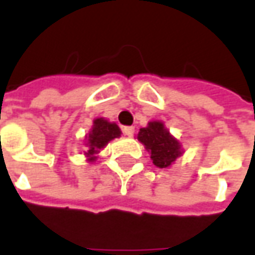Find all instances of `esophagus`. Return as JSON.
Here are the masks:
<instances>
[{
  "label": "esophagus",
  "mask_w": 255,
  "mask_h": 255,
  "mask_svg": "<svg viewBox=\"0 0 255 255\" xmlns=\"http://www.w3.org/2000/svg\"><path fill=\"white\" fill-rule=\"evenodd\" d=\"M123 132L124 135H127V136H132L133 132H135V128L132 126H128V127H123Z\"/></svg>",
  "instance_id": "34e87169"
}]
</instances>
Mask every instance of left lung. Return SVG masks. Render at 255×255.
Segmentation results:
<instances>
[{"instance_id":"left-lung-1","label":"left lung","mask_w":255,"mask_h":255,"mask_svg":"<svg viewBox=\"0 0 255 255\" xmlns=\"http://www.w3.org/2000/svg\"><path fill=\"white\" fill-rule=\"evenodd\" d=\"M138 140L144 144L153 164L158 168L171 166L183 154L182 144L172 136L162 122H150L147 127L140 128Z\"/></svg>"}]
</instances>
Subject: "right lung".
Segmentation results:
<instances>
[{
    "mask_svg": "<svg viewBox=\"0 0 255 255\" xmlns=\"http://www.w3.org/2000/svg\"><path fill=\"white\" fill-rule=\"evenodd\" d=\"M120 135H122V131L116 123H109L102 117L95 119L89 136H86L87 146H89V150L86 153V155L89 157L87 161H94L97 158L95 154H98L101 149H104L111 140L119 138Z\"/></svg>",
    "mask_w": 255,
    "mask_h": 255,
    "instance_id": "add662e5",
    "label": "right lung"
}]
</instances>
